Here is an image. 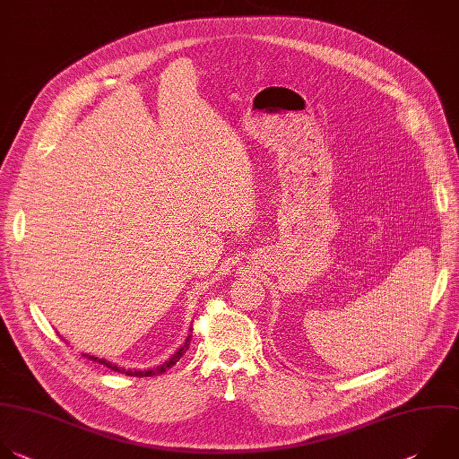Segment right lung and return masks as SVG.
I'll use <instances>...</instances> for the list:
<instances>
[{"label": "right lung", "instance_id": "add662e5", "mask_svg": "<svg viewBox=\"0 0 459 459\" xmlns=\"http://www.w3.org/2000/svg\"><path fill=\"white\" fill-rule=\"evenodd\" d=\"M191 339H193V330H191V333H189V337H187V341L184 342V346L169 359V360H166L164 364H160V366H157V368H152V369H147V371H131V369H124V368H117V366H113V364H109V362H106L104 359H97V357H88L90 360H93V362H99V364H102V366H106V368H109V369H113V371H118V373H124V375H127V377H152V375H162V373H166L168 369H171L178 360H180V357L189 350V342H191Z\"/></svg>", "mask_w": 459, "mask_h": 459}]
</instances>
